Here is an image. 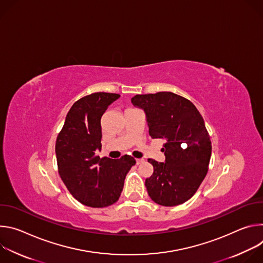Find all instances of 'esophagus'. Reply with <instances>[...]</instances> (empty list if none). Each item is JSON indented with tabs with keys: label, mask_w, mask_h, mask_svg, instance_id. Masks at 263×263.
Masks as SVG:
<instances>
[{
	"label": "esophagus",
	"mask_w": 263,
	"mask_h": 263,
	"mask_svg": "<svg viewBox=\"0 0 263 263\" xmlns=\"http://www.w3.org/2000/svg\"><path fill=\"white\" fill-rule=\"evenodd\" d=\"M143 162V159H136V164H140Z\"/></svg>",
	"instance_id": "obj_1"
}]
</instances>
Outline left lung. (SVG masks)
<instances>
[{
    "mask_svg": "<svg viewBox=\"0 0 263 263\" xmlns=\"http://www.w3.org/2000/svg\"><path fill=\"white\" fill-rule=\"evenodd\" d=\"M132 103L144 110L149 136L165 141V162L147 159L154 167L145 179L149 198L167 207L185 203L206 177L211 156L201 114L190 100L171 91L136 95Z\"/></svg>",
    "mask_w": 263,
    "mask_h": 263,
    "instance_id": "8db88e82",
    "label": "left lung"
}]
</instances>
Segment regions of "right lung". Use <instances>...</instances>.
<instances>
[{"mask_svg": "<svg viewBox=\"0 0 263 263\" xmlns=\"http://www.w3.org/2000/svg\"><path fill=\"white\" fill-rule=\"evenodd\" d=\"M118 93L95 92L74 102L56 140L58 173L71 196L83 205L102 208L115 204L127 173L136 163L129 155L100 158L101 118Z\"/></svg>", "mask_w": 263, "mask_h": 263, "instance_id": "obj_1", "label": "right lung"}]
</instances>
